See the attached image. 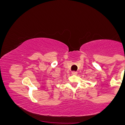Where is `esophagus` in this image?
<instances>
[{"instance_id":"1","label":"esophagus","mask_w":125,"mask_h":125,"mask_svg":"<svg viewBox=\"0 0 125 125\" xmlns=\"http://www.w3.org/2000/svg\"><path fill=\"white\" fill-rule=\"evenodd\" d=\"M77 73H77L76 71H73L72 72V73H73V75H76Z\"/></svg>"}]
</instances>
